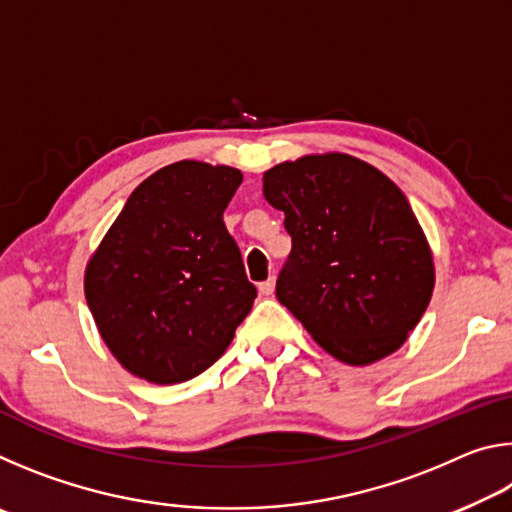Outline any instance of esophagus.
<instances>
[{"instance_id": "1", "label": "esophagus", "mask_w": 512, "mask_h": 512, "mask_svg": "<svg viewBox=\"0 0 512 512\" xmlns=\"http://www.w3.org/2000/svg\"><path fill=\"white\" fill-rule=\"evenodd\" d=\"M273 291H275V280L273 277H268V280H264V282H259V293H262L264 298H268V296H273Z\"/></svg>"}]
</instances>
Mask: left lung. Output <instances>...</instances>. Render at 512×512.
Masks as SVG:
<instances>
[{"mask_svg": "<svg viewBox=\"0 0 512 512\" xmlns=\"http://www.w3.org/2000/svg\"><path fill=\"white\" fill-rule=\"evenodd\" d=\"M291 253L275 296L314 341L350 366L384 359L420 323L431 250L393 180L352 155H307L264 173Z\"/></svg>", "mask_w": 512, "mask_h": 512, "instance_id": "left-lung-1", "label": "left lung"}]
</instances>
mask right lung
Listing matches in <instances>:
<instances>
[{
  "label": "right lung",
  "mask_w": 512,
  "mask_h": 512,
  "mask_svg": "<svg viewBox=\"0 0 512 512\" xmlns=\"http://www.w3.org/2000/svg\"><path fill=\"white\" fill-rule=\"evenodd\" d=\"M241 171L183 160L137 185L85 271V298L121 366L153 384L201 375L253 309L223 212Z\"/></svg>",
  "instance_id": "obj_1"
}]
</instances>
